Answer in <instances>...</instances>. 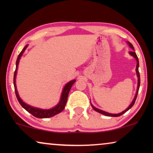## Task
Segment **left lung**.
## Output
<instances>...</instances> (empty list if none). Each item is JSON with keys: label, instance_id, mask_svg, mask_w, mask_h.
Listing matches in <instances>:
<instances>
[{"label": "left lung", "instance_id": "obj_1", "mask_svg": "<svg viewBox=\"0 0 153 153\" xmlns=\"http://www.w3.org/2000/svg\"><path fill=\"white\" fill-rule=\"evenodd\" d=\"M127 43L128 44V45H129V47L131 48V49L132 50H134V47H133V45H131V44L129 42H127ZM129 53L130 54V55L131 56H133L134 58H135L136 59V60H137V67H136V72H137V78H138V83H137V92H136V95H135V96H134V99H133V100H132V102H131V103L130 104V105H129L128 107H127L126 109H125V111H123V112H121V113H119V114H110V113H108V112H106V111H102V110H100V109H99V108H96V107H95V106H94L93 104H92L91 103V106H92V107H93V108L94 110L95 111H97V112H98V113H100V114H103V115H105V116H111V117H118V116H121V115H123V114H125V112H127V111H128L129 109H130V108L132 107L133 106V105L134 104V103H135V101H136V99H137V94H138V92H139V87H140V74H139V58H138V57H137V54H136V53L134 51H129Z\"/></svg>", "mask_w": 153, "mask_h": 153}]
</instances>
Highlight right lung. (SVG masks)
Listing matches in <instances>:
<instances>
[{
  "mask_svg": "<svg viewBox=\"0 0 153 153\" xmlns=\"http://www.w3.org/2000/svg\"><path fill=\"white\" fill-rule=\"evenodd\" d=\"M27 47H28V45L25 46L22 51H21V53L19 54L17 59H16V70H15V72H14V90H15L16 98H17L19 102V104L22 105V107L24 108V109H26L28 113H30V114H32L33 116L36 117V118H51V117L56 116V114H59V113H60L63 111V109L65 108V105H66L67 101H68V97L69 92H70L71 88H72V85L74 84L75 81H76V80L74 79V80L69 81L68 83H66L65 85L63 88V89H62L61 96H60V102H58L57 105L53 106V108H50V109H42V108L34 107V106L28 105V104L25 103V102L23 101L22 99H21L20 96L19 95L17 89H16V73H17L19 62L21 58H22L23 53H24L25 50L26 49Z\"/></svg>",
  "mask_w": 153,
  "mask_h": 153,
  "instance_id": "1",
  "label": "right lung"
}]
</instances>
